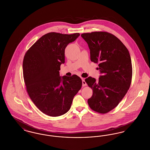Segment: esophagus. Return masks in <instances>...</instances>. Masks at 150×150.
Wrapping results in <instances>:
<instances>
[{
  "label": "esophagus",
  "mask_w": 150,
  "mask_h": 150,
  "mask_svg": "<svg viewBox=\"0 0 150 150\" xmlns=\"http://www.w3.org/2000/svg\"><path fill=\"white\" fill-rule=\"evenodd\" d=\"M82 83H83V86H85L87 85L86 83V81H85V79L84 78H82Z\"/></svg>",
  "instance_id": "1"
}]
</instances>
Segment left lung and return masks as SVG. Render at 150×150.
Masks as SVG:
<instances>
[{
    "instance_id": "obj_1",
    "label": "left lung",
    "mask_w": 150,
    "mask_h": 150,
    "mask_svg": "<svg viewBox=\"0 0 150 150\" xmlns=\"http://www.w3.org/2000/svg\"><path fill=\"white\" fill-rule=\"evenodd\" d=\"M88 44L91 60L98 64V81L86 79L93 90L88 103L93 111L106 114L116 107L127 93L132 78V64L128 49L113 34L105 31L82 34Z\"/></svg>"
}]
</instances>
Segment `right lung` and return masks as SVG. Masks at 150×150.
Returning a JSON list of instances; mask_svg holds the SVG:
<instances>
[{"instance_id":"add662e5","label":"right lung","mask_w":150,"mask_h":150,"mask_svg":"<svg viewBox=\"0 0 150 150\" xmlns=\"http://www.w3.org/2000/svg\"><path fill=\"white\" fill-rule=\"evenodd\" d=\"M79 35L49 33L25 53L23 75L26 91L36 106L45 115L56 117L66 114L81 88L78 76L61 78L59 72L61 64H64L66 47Z\"/></svg>"}]
</instances>
